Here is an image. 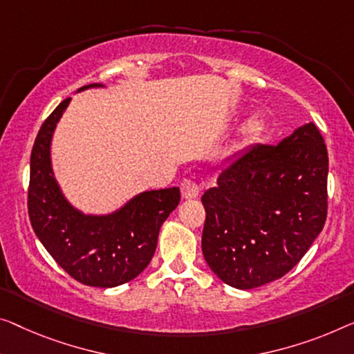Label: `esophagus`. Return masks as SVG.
<instances>
[{"instance_id": "esophagus-1", "label": "esophagus", "mask_w": 354, "mask_h": 354, "mask_svg": "<svg viewBox=\"0 0 354 354\" xmlns=\"http://www.w3.org/2000/svg\"><path fill=\"white\" fill-rule=\"evenodd\" d=\"M198 194H200V184L192 181V179H184V181L181 183L183 198L191 200V198L198 197Z\"/></svg>"}]
</instances>
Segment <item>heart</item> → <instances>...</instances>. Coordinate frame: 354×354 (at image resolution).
<instances>
[{"label":"heart","instance_id":"b5f03b06","mask_svg":"<svg viewBox=\"0 0 354 354\" xmlns=\"http://www.w3.org/2000/svg\"><path fill=\"white\" fill-rule=\"evenodd\" d=\"M263 129V120L261 118H251L245 125V133L248 136H256L259 135Z\"/></svg>","mask_w":354,"mask_h":354}]
</instances>
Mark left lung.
Instances as JSON below:
<instances>
[{"instance_id":"8db88e82","label":"left lung","mask_w":354,"mask_h":354,"mask_svg":"<svg viewBox=\"0 0 354 354\" xmlns=\"http://www.w3.org/2000/svg\"><path fill=\"white\" fill-rule=\"evenodd\" d=\"M328 149L313 122L277 146H251L227 162L202 195V251L236 289L275 281L302 259L328 213Z\"/></svg>"}]
</instances>
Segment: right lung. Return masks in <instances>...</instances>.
I'll return each instance as SVG.
<instances>
[{
    "instance_id": "obj_1",
    "label": "right lung",
    "mask_w": 354,
    "mask_h": 354,
    "mask_svg": "<svg viewBox=\"0 0 354 354\" xmlns=\"http://www.w3.org/2000/svg\"><path fill=\"white\" fill-rule=\"evenodd\" d=\"M91 84L77 92L102 88ZM71 98L41 125L30 159L28 214L42 246L79 283L114 288L136 278L154 256L162 224L178 207L179 187L145 191L111 213H84L63 194L52 167V138Z\"/></svg>"
}]
</instances>
